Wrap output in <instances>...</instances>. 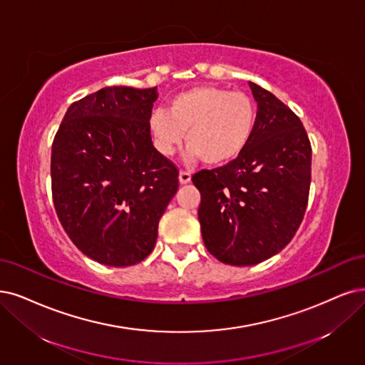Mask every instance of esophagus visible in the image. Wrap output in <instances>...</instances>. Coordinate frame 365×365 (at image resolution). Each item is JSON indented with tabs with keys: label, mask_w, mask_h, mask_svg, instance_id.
I'll return each mask as SVG.
<instances>
[{
	"label": "esophagus",
	"mask_w": 365,
	"mask_h": 365,
	"mask_svg": "<svg viewBox=\"0 0 365 365\" xmlns=\"http://www.w3.org/2000/svg\"><path fill=\"white\" fill-rule=\"evenodd\" d=\"M179 182H180V185H187L191 182V174L187 171H180L179 173Z\"/></svg>",
	"instance_id": "1"
}]
</instances>
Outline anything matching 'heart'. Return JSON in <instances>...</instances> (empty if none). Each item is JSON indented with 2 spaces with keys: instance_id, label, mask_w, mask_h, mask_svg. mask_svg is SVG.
Returning a JSON list of instances; mask_svg holds the SVG:
<instances>
[{
  "instance_id": "obj_1",
  "label": "heart",
  "mask_w": 365,
  "mask_h": 365,
  "mask_svg": "<svg viewBox=\"0 0 365 365\" xmlns=\"http://www.w3.org/2000/svg\"><path fill=\"white\" fill-rule=\"evenodd\" d=\"M255 126V108L245 93L197 86L175 93L167 111L156 110L148 120L158 150L171 156L186 132L187 156L207 165L236 159L248 145Z\"/></svg>"
}]
</instances>
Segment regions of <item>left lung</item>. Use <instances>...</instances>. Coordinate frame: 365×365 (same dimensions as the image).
I'll return each mask as SVG.
<instances>
[{
	"mask_svg": "<svg viewBox=\"0 0 365 365\" xmlns=\"http://www.w3.org/2000/svg\"><path fill=\"white\" fill-rule=\"evenodd\" d=\"M250 87L259 110L245 150L227 165L192 175L205 245L233 266L257 264L289 244L312 183V144L302 121L271 91Z\"/></svg>",
	"mask_w": 365,
	"mask_h": 365,
	"instance_id": "obj_1",
	"label": "left lung"
}]
</instances>
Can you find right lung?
<instances>
[{
  "label": "right lung",
  "instance_id": "right-lung-1",
  "mask_svg": "<svg viewBox=\"0 0 365 365\" xmlns=\"http://www.w3.org/2000/svg\"><path fill=\"white\" fill-rule=\"evenodd\" d=\"M156 87H105L73 102L53 137L51 186L57 217L87 257L125 267L155 248L179 170L153 147Z\"/></svg>",
  "mask_w": 365,
  "mask_h": 365
}]
</instances>
